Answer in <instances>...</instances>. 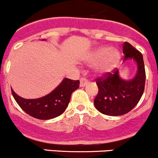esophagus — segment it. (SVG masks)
Wrapping results in <instances>:
<instances>
[{
  "label": "esophagus",
  "mask_w": 158,
  "mask_h": 158,
  "mask_svg": "<svg viewBox=\"0 0 158 158\" xmlns=\"http://www.w3.org/2000/svg\"><path fill=\"white\" fill-rule=\"evenodd\" d=\"M88 81L86 77H81L80 79V86L81 87L85 86V85L88 84Z\"/></svg>",
  "instance_id": "1"
}]
</instances>
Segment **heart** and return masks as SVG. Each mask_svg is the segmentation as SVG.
<instances>
[{"mask_svg": "<svg viewBox=\"0 0 158 158\" xmlns=\"http://www.w3.org/2000/svg\"><path fill=\"white\" fill-rule=\"evenodd\" d=\"M120 57V53L110 47H100L92 54L90 61L100 63L97 66V70L101 73H106L113 70Z\"/></svg>", "mask_w": 158, "mask_h": 158, "instance_id": "obj_1", "label": "heart"}]
</instances>
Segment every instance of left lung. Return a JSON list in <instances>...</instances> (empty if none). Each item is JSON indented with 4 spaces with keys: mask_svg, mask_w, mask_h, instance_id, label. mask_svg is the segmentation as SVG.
I'll return each instance as SVG.
<instances>
[{
    "mask_svg": "<svg viewBox=\"0 0 158 158\" xmlns=\"http://www.w3.org/2000/svg\"><path fill=\"white\" fill-rule=\"evenodd\" d=\"M123 60L133 59L137 64V73L133 80L119 77L117 69L95 79L98 92L94 100L96 109L107 115H124L131 111L140 100L144 91L146 72L142 53L130 43H123Z\"/></svg>",
    "mask_w": 158,
    "mask_h": 158,
    "instance_id": "1",
    "label": "left lung"
}]
</instances>
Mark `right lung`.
I'll list each match as a JSON object with an SVG mask.
<instances>
[{"label":"right lung","instance_id":"1","mask_svg":"<svg viewBox=\"0 0 158 158\" xmlns=\"http://www.w3.org/2000/svg\"><path fill=\"white\" fill-rule=\"evenodd\" d=\"M80 81L65 78L62 83L51 93L36 99H25L11 93L19 104L27 114L39 119H50L60 115L70 102L71 94L79 88Z\"/></svg>","mask_w":158,"mask_h":158}]
</instances>
